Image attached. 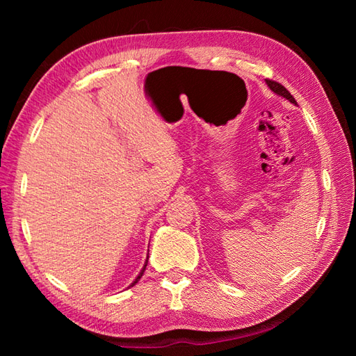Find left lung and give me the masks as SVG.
<instances>
[{
    "label": "left lung",
    "mask_w": 356,
    "mask_h": 356,
    "mask_svg": "<svg viewBox=\"0 0 356 356\" xmlns=\"http://www.w3.org/2000/svg\"><path fill=\"white\" fill-rule=\"evenodd\" d=\"M266 84H268V87L272 90V92H274L275 95H278V96H282V97H286L287 101H289L291 104H295L297 105V101H295V97L287 92V90L282 86V84H278V82H275V81H270V79H266Z\"/></svg>",
    "instance_id": "8db88e82"
}]
</instances>
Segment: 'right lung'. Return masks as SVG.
Masks as SVG:
<instances>
[{
  "label": "right lung",
  "mask_w": 356,
  "mask_h": 356,
  "mask_svg": "<svg viewBox=\"0 0 356 356\" xmlns=\"http://www.w3.org/2000/svg\"><path fill=\"white\" fill-rule=\"evenodd\" d=\"M147 263H148V257H147V260H145V264H143V268H142V270L139 272V275L134 278V282H133V283H131L130 286H128V287H131V286H134L136 283H138V282H139V280H140V277H142V274H143V270H145V268H147Z\"/></svg>",
  "instance_id": "right-lung-1"
}]
</instances>
